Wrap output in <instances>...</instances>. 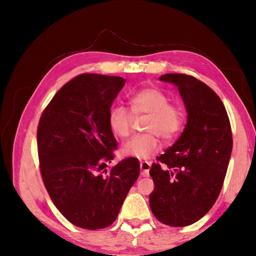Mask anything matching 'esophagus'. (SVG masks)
<instances>
[{
    "instance_id": "34e87169",
    "label": "esophagus",
    "mask_w": 256,
    "mask_h": 256,
    "mask_svg": "<svg viewBox=\"0 0 256 256\" xmlns=\"http://www.w3.org/2000/svg\"><path fill=\"white\" fill-rule=\"evenodd\" d=\"M140 168H141V175L144 177H148L149 176V170L151 168V162H140Z\"/></svg>"
}]
</instances>
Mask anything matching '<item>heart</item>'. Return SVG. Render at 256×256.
<instances>
[{"instance_id":"1","label":"heart","mask_w":256,"mask_h":256,"mask_svg":"<svg viewBox=\"0 0 256 256\" xmlns=\"http://www.w3.org/2000/svg\"><path fill=\"white\" fill-rule=\"evenodd\" d=\"M170 98L162 89L146 86L132 92L128 98V110L124 106H112L108 112L107 122L115 136L125 138L132 131L133 118L148 115L144 134L133 136L125 142L122 151L130 157L146 159L158 152L159 136L170 141L183 131L186 114L184 108L170 104Z\"/></svg>"}]
</instances>
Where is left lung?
I'll return each mask as SVG.
<instances>
[{"mask_svg": "<svg viewBox=\"0 0 256 256\" xmlns=\"http://www.w3.org/2000/svg\"><path fill=\"white\" fill-rule=\"evenodd\" d=\"M159 79L178 88L188 115L178 140L151 166L149 204L160 222L185 227L206 214L219 196L232 150V128L222 99L202 81L180 73Z\"/></svg>", "mask_w": 256, "mask_h": 256, "instance_id": "obj_1", "label": "left lung"}]
</instances>
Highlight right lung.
Listing matches in <instances>:
<instances>
[{
    "label": "right lung",
    "instance_id": "add662e5",
    "mask_svg": "<svg viewBox=\"0 0 256 256\" xmlns=\"http://www.w3.org/2000/svg\"><path fill=\"white\" fill-rule=\"evenodd\" d=\"M125 81L82 73L56 92L38 123L42 182L55 206L76 227L110 226L140 174L133 157L110 167L118 142L107 116Z\"/></svg>",
    "mask_w": 256,
    "mask_h": 256
}]
</instances>
